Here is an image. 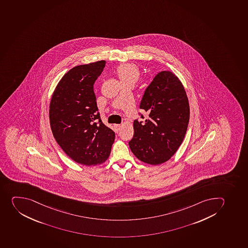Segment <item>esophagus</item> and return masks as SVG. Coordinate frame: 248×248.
Segmentation results:
<instances>
[{"mask_svg":"<svg viewBox=\"0 0 248 248\" xmlns=\"http://www.w3.org/2000/svg\"><path fill=\"white\" fill-rule=\"evenodd\" d=\"M114 127H115L116 132H118L121 130V124H114Z\"/></svg>","mask_w":248,"mask_h":248,"instance_id":"34e87169","label":"esophagus"}]
</instances>
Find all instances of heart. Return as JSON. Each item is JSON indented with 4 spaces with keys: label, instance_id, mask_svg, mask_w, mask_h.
Instances as JSON below:
<instances>
[{
    "label": "heart",
    "instance_id": "obj_1",
    "mask_svg": "<svg viewBox=\"0 0 248 248\" xmlns=\"http://www.w3.org/2000/svg\"><path fill=\"white\" fill-rule=\"evenodd\" d=\"M117 73L121 81L127 80H137L140 76L138 68L132 64H124L120 66Z\"/></svg>",
    "mask_w": 248,
    "mask_h": 248
}]
</instances>
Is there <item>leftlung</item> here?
I'll return each mask as SVG.
<instances>
[{
  "label": "left lung",
  "mask_w": 248,
  "mask_h": 248,
  "mask_svg": "<svg viewBox=\"0 0 248 248\" xmlns=\"http://www.w3.org/2000/svg\"><path fill=\"white\" fill-rule=\"evenodd\" d=\"M140 108L149 118L143 123L134 121L130 149L146 164L165 163L180 148L188 126L190 108L184 85L174 73L162 71L146 89Z\"/></svg>",
  "instance_id": "8db88e82"
}]
</instances>
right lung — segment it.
<instances>
[{
    "label": "right lung",
    "instance_id": "right-lung-1",
    "mask_svg": "<svg viewBox=\"0 0 248 248\" xmlns=\"http://www.w3.org/2000/svg\"><path fill=\"white\" fill-rule=\"evenodd\" d=\"M105 63L99 61L68 71L57 84L49 105L55 140L71 159L86 166L106 161L115 140V132L100 120L93 90Z\"/></svg>",
    "mask_w": 248,
    "mask_h": 248
}]
</instances>
